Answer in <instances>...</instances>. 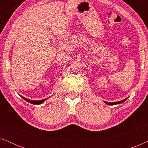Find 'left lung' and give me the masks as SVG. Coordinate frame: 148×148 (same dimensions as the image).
Returning <instances> with one entry per match:
<instances>
[{"label": "left lung", "instance_id": "left-lung-1", "mask_svg": "<svg viewBox=\"0 0 148 148\" xmlns=\"http://www.w3.org/2000/svg\"><path fill=\"white\" fill-rule=\"evenodd\" d=\"M127 98H125V99H124V100H123L119 101V102H106V101H104V103H105V104H108V105H110V106H112V105H115V104H121V103L124 102L126 100Z\"/></svg>", "mask_w": 148, "mask_h": 148}]
</instances>
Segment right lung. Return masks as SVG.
<instances>
[{
  "instance_id": "1",
  "label": "right lung",
  "mask_w": 148,
  "mask_h": 148,
  "mask_svg": "<svg viewBox=\"0 0 148 148\" xmlns=\"http://www.w3.org/2000/svg\"><path fill=\"white\" fill-rule=\"evenodd\" d=\"M19 96H21L22 98L24 99V100H25V101H27V102H28L29 103H31V104H38H38H41L42 103H43L44 101H46L48 98H45V99H43V100H29V99L26 98H25V97L21 96V95H19Z\"/></svg>"
}]
</instances>
